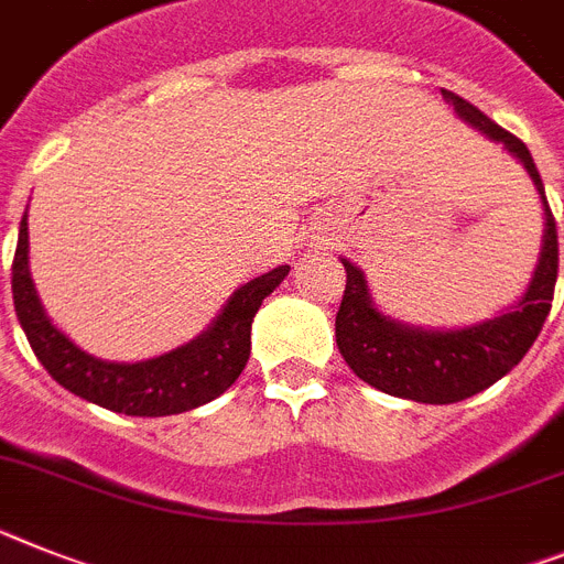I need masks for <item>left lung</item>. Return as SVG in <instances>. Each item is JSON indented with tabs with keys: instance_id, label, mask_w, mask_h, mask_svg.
Returning <instances> with one entry per match:
<instances>
[{
	"instance_id": "obj_1",
	"label": "left lung",
	"mask_w": 564,
	"mask_h": 564,
	"mask_svg": "<svg viewBox=\"0 0 564 564\" xmlns=\"http://www.w3.org/2000/svg\"><path fill=\"white\" fill-rule=\"evenodd\" d=\"M442 96L447 105H454V113L462 122H468L490 142L502 144L528 171L542 202L545 230H542L536 268L522 296L497 316L465 328H422L382 314L370 296L362 268L339 257L348 273V285L336 314V345L341 359L370 388L425 405L462 402L499 382L508 370L522 362V356L531 350L551 314L556 268H560L556 223L547 208L545 185L539 180L531 151L524 148L522 139L490 122L482 110H476L462 96L451 90H442Z\"/></svg>"
}]
</instances>
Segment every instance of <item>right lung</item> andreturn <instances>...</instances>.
<instances>
[{"label":"right lung","mask_w":564,"mask_h":564,"mask_svg":"<svg viewBox=\"0 0 564 564\" xmlns=\"http://www.w3.org/2000/svg\"><path fill=\"white\" fill-rule=\"evenodd\" d=\"M28 210L19 225L13 257V307L33 354L65 391L124 416H171L205 405L239 379L250 356V325L264 296L288 276L291 264H279L236 288L208 328L180 348L142 362H108L82 350L45 314L31 279Z\"/></svg>","instance_id":"1"}]
</instances>
